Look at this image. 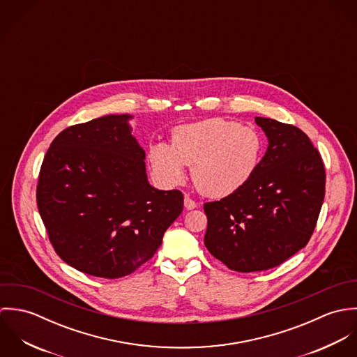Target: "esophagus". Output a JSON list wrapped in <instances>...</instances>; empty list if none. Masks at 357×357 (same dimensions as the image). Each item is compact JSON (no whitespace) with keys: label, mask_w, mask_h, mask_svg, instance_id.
<instances>
[{"label":"esophagus","mask_w":357,"mask_h":357,"mask_svg":"<svg viewBox=\"0 0 357 357\" xmlns=\"http://www.w3.org/2000/svg\"><path fill=\"white\" fill-rule=\"evenodd\" d=\"M184 207H185L187 210H192V208L198 207V204H197L195 201H192L190 197H185V198H184Z\"/></svg>","instance_id":"34e87169"}]
</instances>
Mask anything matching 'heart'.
<instances>
[{
	"mask_svg": "<svg viewBox=\"0 0 357 357\" xmlns=\"http://www.w3.org/2000/svg\"><path fill=\"white\" fill-rule=\"evenodd\" d=\"M261 156L262 140L257 130L211 118L177 126L170 146H151L149 160L153 176L166 187L180 185L185 166H192V181L204 195L225 198L249 183Z\"/></svg>",
	"mask_w": 357,
	"mask_h": 357,
	"instance_id": "obj_1",
	"label": "heart"
}]
</instances>
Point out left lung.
I'll use <instances>...</instances> for the list:
<instances>
[{
	"mask_svg": "<svg viewBox=\"0 0 357 357\" xmlns=\"http://www.w3.org/2000/svg\"><path fill=\"white\" fill-rule=\"evenodd\" d=\"M255 123L268 149L253 177L204 206V246L238 272L271 269L305 248L324 199V165L305 133L271 118Z\"/></svg>",
	"mask_w": 357,
	"mask_h": 357,
	"instance_id": "8db88e82",
	"label": "left lung"
}]
</instances>
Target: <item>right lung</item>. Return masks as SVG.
<instances>
[{
  "mask_svg": "<svg viewBox=\"0 0 357 357\" xmlns=\"http://www.w3.org/2000/svg\"><path fill=\"white\" fill-rule=\"evenodd\" d=\"M132 118L105 115L64 129L38 177L37 204L54 252L98 278H122L147 262L183 211L180 191L149 183Z\"/></svg>",
  "mask_w": 357,
  "mask_h": 357,
  "instance_id": "add662e5",
  "label": "right lung"
}]
</instances>
